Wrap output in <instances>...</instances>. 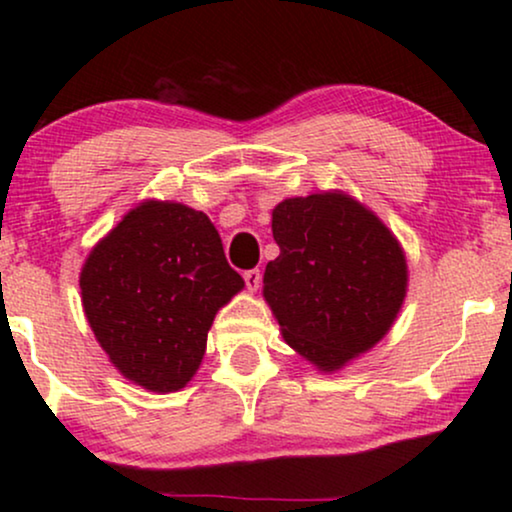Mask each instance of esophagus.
Returning a JSON list of instances; mask_svg holds the SVG:
<instances>
[{
	"mask_svg": "<svg viewBox=\"0 0 512 512\" xmlns=\"http://www.w3.org/2000/svg\"><path fill=\"white\" fill-rule=\"evenodd\" d=\"M244 282H247L249 291H258V286H261V270L254 268L244 272Z\"/></svg>",
	"mask_w": 512,
	"mask_h": 512,
	"instance_id": "1",
	"label": "esophagus"
}]
</instances>
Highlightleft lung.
Returning <instances> with one entry per match:
<instances>
[{"label":"left lung","mask_w":512,"mask_h":512,"mask_svg":"<svg viewBox=\"0 0 512 512\" xmlns=\"http://www.w3.org/2000/svg\"><path fill=\"white\" fill-rule=\"evenodd\" d=\"M279 256L263 298L286 345L335 373L380 342L408 293V261L380 216L345 191L286 198L272 209Z\"/></svg>","instance_id":"left-lung-1"}]
</instances>
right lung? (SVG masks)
I'll return each mask as SVG.
<instances>
[{
	"label": "right lung",
	"instance_id": "obj_1",
	"mask_svg": "<svg viewBox=\"0 0 512 512\" xmlns=\"http://www.w3.org/2000/svg\"><path fill=\"white\" fill-rule=\"evenodd\" d=\"M81 303L125 380L170 394L198 373L216 312L244 289L205 212L142 200L90 249Z\"/></svg>",
	"mask_w": 512,
	"mask_h": 512
}]
</instances>
